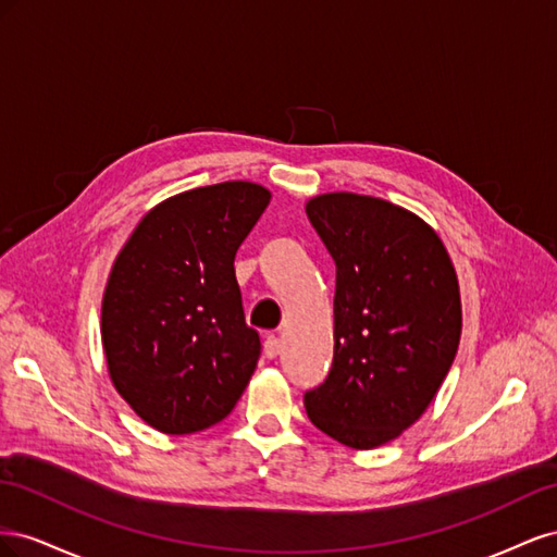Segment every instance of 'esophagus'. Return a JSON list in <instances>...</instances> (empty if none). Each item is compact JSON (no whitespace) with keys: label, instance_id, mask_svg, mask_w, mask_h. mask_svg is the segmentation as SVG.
I'll return each mask as SVG.
<instances>
[{"label":"esophagus","instance_id":"esophagus-1","mask_svg":"<svg viewBox=\"0 0 557 557\" xmlns=\"http://www.w3.org/2000/svg\"><path fill=\"white\" fill-rule=\"evenodd\" d=\"M281 352V342H278V336H267L264 339V356L269 358V360H274L276 356Z\"/></svg>","mask_w":557,"mask_h":557}]
</instances>
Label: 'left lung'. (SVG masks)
I'll return each mask as SVG.
<instances>
[{
	"instance_id": "obj_1",
	"label": "left lung",
	"mask_w": 557,
	"mask_h": 557,
	"mask_svg": "<svg viewBox=\"0 0 557 557\" xmlns=\"http://www.w3.org/2000/svg\"><path fill=\"white\" fill-rule=\"evenodd\" d=\"M307 215L336 264L334 360L305 395L311 423L372 450L428 411L460 346V283L440 234L379 197L325 193Z\"/></svg>"
}]
</instances>
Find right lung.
I'll return each instance as SVG.
<instances>
[{
	"mask_svg": "<svg viewBox=\"0 0 557 557\" xmlns=\"http://www.w3.org/2000/svg\"><path fill=\"white\" fill-rule=\"evenodd\" d=\"M264 185L225 181L150 209L117 252L102 297L109 379L162 434L230 416L260 358L234 256L269 207Z\"/></svg>",
	"mask_w": 557,
	"mask_h": 557,
	"instance_id": "add662e5",
	"label": "right lung"
}]
</instances>
